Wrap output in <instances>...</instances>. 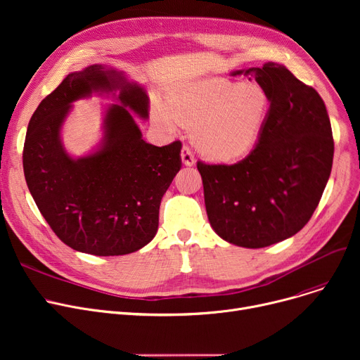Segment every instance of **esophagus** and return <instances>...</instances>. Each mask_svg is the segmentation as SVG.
Listing matches in <instances>:
<instances>
[{"label": "esophagus", "mask_w": 360, "mask_h": 360, "mask_svg": "<svg viewBox=\"0 0 360 360\" xmlns=\"http://www.w3.org/2000/svg\"><path fill=\"white\" fill-rule=\"evenodd\" d=\"M181 159H182V163H184L185 166H193V165L195 163V159H194L193 151H191L190 148H188L186 146H184V148H182Z\"/></svg>", "instance_id": "34e87169"}]
</instances>
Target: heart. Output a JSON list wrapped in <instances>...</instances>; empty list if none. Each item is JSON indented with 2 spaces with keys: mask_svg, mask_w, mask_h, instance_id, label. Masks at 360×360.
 I'll return each mask as SVG.
<instances>
[{
  "mask_svg": "<svg viewBox=\"0 0 360 360\" xmlns=\"http://www.w3.org/2000/svg\"><path fill=\"white\" fill-rule=\"evenodd\" d=\"M271 108V96L259 84L207 79L172 93L169 108L156 103L153 120L167 132L195 127L193 140L200 153L216 163H231L254 150Z\"/></svg>",
  "mask_w": 360,
  "mask_h": 360,
  "instance_id": "heart-1",
  "label": "heart"
}]
</instances>
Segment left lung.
Instances as JSON below:
<instances>
[{"label": "left lung", "instance_id": "obj_1", "mask_svg": "<svg viewBox=\"0 0 360 360\" xmlns=\"http://www.w3.org/2000/svg\"><path fill=\"white\" fill-rule=\"evenodd\" d=\"M269 91L271 113L251 153L235 165L197 163L213 231L242 248H264L308 223L328 182L334 141L319 94L285 67L232 71Z\"/></svg>", "mask_w": 360, "mask_h": 360}]
</instances>
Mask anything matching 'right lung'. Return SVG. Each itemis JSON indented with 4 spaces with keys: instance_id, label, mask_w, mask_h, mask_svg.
<instances>
[{
    "instance_id": "obj_1",
    "label": "right lung",
    "mask_w": 360,
    "mask_h": 360,
    "mask_svg": "<svg viewBox=\"0 0 360 360\" xmlns=\"http://www.w3.org/2000/svg\"><path fill=\"white\" fill-rule=\"evenodd\" d=\"M93 94L103 108V137L83 157L70 155L62 127L73 102ZM147 90L122 71L93 64L72 71L39 103L23 148L29 191L51 229L70 248L98 257L136 252L159 228L162 197L181 169V141L143 140L136 117L148 120Z\"/></svg>"
}]
</instances>
